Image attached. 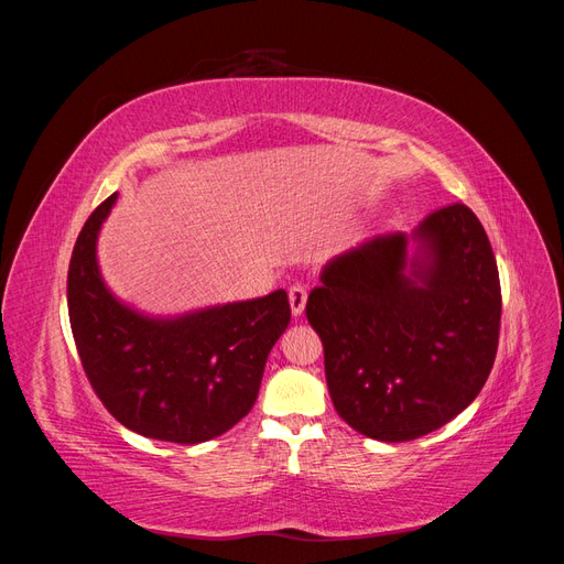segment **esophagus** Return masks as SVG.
Returning <instances> with one entry per match:
<instances>
[{
  "label": "esophagus",
  "mask_w": 564,
  "mask_h": 564,
  "mask_svg": "<svg viewBox=\"0 0 564 564\" xmlns=\"http://www.w3.org/2000/svg\"><path fill=\"white\" fill-rule=\"evenodd\" d=\"M305 301H308V292H305V286L294 284L292 289H289V305H292L294 317H301V315H303Z\"/></svg>",
  "instance_id": "34e87169"
}]
</instances>
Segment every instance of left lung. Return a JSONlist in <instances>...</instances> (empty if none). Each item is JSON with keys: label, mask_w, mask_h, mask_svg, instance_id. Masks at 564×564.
Listing matches in <instances>:
<instances>
[{"label": "left lung", "mask_w": 564, "mask_h": 564, "mask_svg": "<svg viewBox=\"0 0 564 564\" xmlns=\"http://www.w3.org/2000/svg\"><path fill=\"white\" fill-rule=\"evenodd\" d=\"M338 416L371 440L437 431L477 398L499 346L501 284L466 204L334 256L305 305Z\"/></svg>", "instance_id": "obj_1"}]
</instances>
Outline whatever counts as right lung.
I'll use <instances>...</instances> for the list:
<instances>
[{"mask_svg": "<svg viewBox=\"0 0 564 564\" xmlns=\"http://www.w3.org/2000/svg\"><path fill=\"white\" fill-rule=\"evenodd\" d=\"M112 193L84 224L67 270V313L84 371L108 412L143 437L197 445L230 431L259 398L265 360L292 308L284 289L183 315L117 299L98 268Z\"/></svg>", "mask_w": 564, "mask_h": 564, "instance_id": "add662e5", "label": "right lung"}]
</instances>
